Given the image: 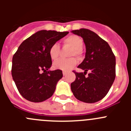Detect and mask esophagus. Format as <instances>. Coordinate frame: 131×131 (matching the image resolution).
Wrapping results in <instances>:
<instances>
[{
	"label": "esophagus",
	"mask_w": 131,
	"mask_h": 131,
	"mask_svg": "<svg viewBox=\"0 0 131 131\" xmlns=\"http://www.w3.org/2000/svg\"><path fill=\"white\" fill-rule=\"evenodd\" d=\"M63 75H67V72H66V71H63Z\"/></svg>",
	"instance_id": "obj_1"
}]
</instances>
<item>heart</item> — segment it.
I'll list each match as a JSON object with an SVG mask.
<instances>
[{
    "instance_id": "1",
    "label": "heart",
    "mask_w": 131,
    "mask_h": 131,
    "mask_svg": "<svg viewBox=\"0 0 131 131\" xmlns=\"http://www.w3.org/2000/svg\"><path fill=\"white\" fill-rule=\"evenodd\" d=\"M63 42L66 45L71 47L69 56H76L80 58L82 54L81 49L83 46V39L79 36L70 35L64 39ZM60 48L58 43H54L49 49V56L53 60H57L60 54ZM77 64V60L74 58L68 59H60L54 63V68L61 69L62 71H68L71 70Z\"/></svg>"
}]
</instances>
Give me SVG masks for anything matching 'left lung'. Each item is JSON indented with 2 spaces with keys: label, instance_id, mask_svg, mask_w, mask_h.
<instances>
[{
  "label": "left lung",
  "instance_id": "obj_1",
  "mask_svg": "<svg viewBox=\"0 0 131 131\" xmlns=\"http://www.w3.org/2000/svg\"><path fill=\"white\" fill-rule=\"evenodd\" d=\"M81 36L85 47V58L79 68L84 73L73 71L76 76L71 89L77 100L94 103L104 98L115 78V56L110 45L96 33L86 29L71 31ZM91 71L87 77L85 75Z\"/></svg>",
  "mask_w": 131,
  "mask_h": 131
}]
</instances>
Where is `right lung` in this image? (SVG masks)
Here are the masks:
<instances>
[{
	"label": "right lung",
	"mask_w": 131,
	"mask_h": 131,
	"mask_svg": "<svg viewBox=\"0 0 131 131\" xmlns=\"http://www.w3.org/2000/svg\"><path fill=\"white\" fill-rule=\"evenodd\" d=\"M69 32L41 30L25 39L12 58V75L20 94L33 102L52 96L62 70H48L52 66L49 49Z\"/></svg>",
	"instance_id": "right-lung-1"
}]
</instances>
